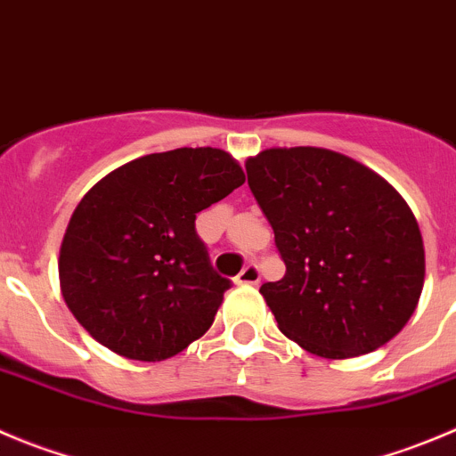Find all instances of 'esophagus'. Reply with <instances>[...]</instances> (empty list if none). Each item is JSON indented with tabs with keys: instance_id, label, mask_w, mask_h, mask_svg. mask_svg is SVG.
Wrapping results in <instances>:
<instances>
[{
	"instance_id": "esophagus-1",
	"label": "esophagus",
	"mask_w": 456,
	"mask_h": 456,
	"mask_svg": "<svg viewBox=\"0 0 456 456\" xmlns=\"http://www.w3.org/2000/svg\"><path fill=\"white\" fill-rule=\"evenodd\" d=\"M235 281H237V284H250V286L259 284V268H257V264H248V266H246L244 271H241L240 275L235 277Z\"/></svg>"
}]
</instances>
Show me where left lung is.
<instances>
[{
	"label": "left lung",
	"instance_id": "1",
	"mask_svg": "<svg viewBox=\"0 0 456 456\" xmlns=\"http://www.w3.org/2000/svg\"><path fill=\"white\" fill-rule=\"evenodd\" d=\"M248 188L286 273L259 293L302 349L340 361L392 340L419 305L426 250L405 199L358 160L273 147L246 160Z\"/></svg>",
	"mask_w": 456,
	"mask_h": 456
}]
</instances>
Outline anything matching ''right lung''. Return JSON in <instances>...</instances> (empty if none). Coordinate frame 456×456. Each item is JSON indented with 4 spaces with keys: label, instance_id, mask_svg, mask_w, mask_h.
<instances>
[{
    "label": "right lung",
    "instance_id": "add662e5",
    "mask_svg": "<svg viewBox=\"0 0 456 456\" xmlns=\"http://www.w3.org/2000/svg\"><path fill=\"white\" fill-rule=\"evenodd\" d=\"M244 181L228 151L179 147L129 160L82 197L58 268L64 302L94 340L156 362L210 329L231 280L215 273L194 219Z\"/></svg>",
    "mask_w": 456,
    "mask_h": 456
}]
</instances>
